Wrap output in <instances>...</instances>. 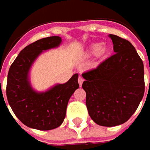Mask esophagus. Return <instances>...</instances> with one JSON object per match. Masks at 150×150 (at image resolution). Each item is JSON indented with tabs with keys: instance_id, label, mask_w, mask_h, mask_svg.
I'll return each instance as SVG.
<instances>
[{
	"instance_id": "obj_1",
	"label": "esophagus",
	"mask_w": 150,
	"mask_h": 150,
	"mask_svg": "<svg viewBox=\"0 0 150 150\" xmlns=\"http://www.w3.org/2000/svg\"><path fill=\"white\" fill-rule=\"evenodd\" d=\"M78 83H79V86L81 87L82 86V84H83V78H82V77H79L78 79Z\"/></svg>"
}]
</instances>
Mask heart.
<instances>
[{"label": "heart", "instance_id": "heart-1", "mask_svg": "<svg viewBox=\"0 0 150 150\" xmlns=\"http://www.w3.org/2000/svg\"><path fill=\"white\" fill-rule=\"evenodd\" d=\"M110 52L109 47L105 45V44H100V43H93L92 45H90L89 47H88L87 50V54L88 55H96L101 57L103 58L107 57L108 53Z\"/></svg>", "mask_w": 150, "mask_h": 150}]
</instances>
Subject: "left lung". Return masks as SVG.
<instances>
[{
  "label": "left lung",
  "mask_w": 150,
  "mask_h": 150,
  "mask_svg": "<svg viewBox=\"0 0 150 150\" xmlns=\"http://www.w3.org/2000/svg\"><path fill=\"white\" fill-rule=\"evenodd\" d=\"M112 57L82 74L86 105L91 118L101 126L124 124L134 113L144 93V63L129 41L109 34Z\"/></svg>",
  "instance_id": "1"
}]
</instances>
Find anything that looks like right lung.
<instances>
[{
  "instance_id": "obj_1",
  "label": "right lung",
  "mask_w": 150,
  "mask_h": 150,
  "mask_svg": "<svg viewBox=\"0 0 150 150\" xmlns=\"http://www.w3.org/2000/svg\"><path fill=\"white\" fill-rule=\"evenodd\" d=\"M60 37L42 38L26 46L10 67L6 97L15 115L26 126L39 130L59 127L66 116L71 96L79 88L78 74L66 83L56 84L45 92L33 89L29 72L33 62L42 52L60 46Z\"/></svg>"
}]
</instances>
